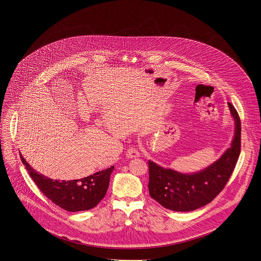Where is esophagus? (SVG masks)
Masks as SVG:
<instances>
[{
	"instance_id": "34e87169",
	"label": "esophagus",
	"mask_w": 261,
	"mask_h": 261,
	"mask_svg": "<svg viewBox=\"0 0 261 261\" xmlns=\"http://www.w3.org/2000/svg\"><path fill=\"white\" fill-rule=\"evenodd\" d=\"M140 156V151L136 148H130L127 149L126 151V158L127 159H135V158H139Z\"/></svg>"
}]
</instances>
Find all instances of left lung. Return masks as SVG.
Masks as SVG:
<instances>
[{
	"label": "left lung",
	"instance_id": "obj_1",
	"mask_svg": "<svg viewBox=\"0 0 261 261\" xmlns=\"http://www.w3.org/2000/svg\"><path fill=\"white\" fill-rule=\"evenodd\" d=\"M228 107L235 122L234 138L229 149L212 165L197 173L183 174L149 161V195L163 207L178 212L193 211L210 203L223 190L236 166L241 146L239 115L230 102Z\"/></svg>",
	"mask_w": 261,
	"mask_h": 261
}]
</instances>
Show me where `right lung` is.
Here are the masks:
<instances>
[{
    "mask_svg": "<svg viewBox=\"0 0 261 261\" xmlns=\"http://www.w3.org/2000/svg\"><path fill=\"white\" fill-rule=\"evenodd\" d=\"M21 160L40 191L54 204L69 212L94 208L106 196L114 169L112 166L80 180L60 182L37 174L23 155H21Z\"/></svg>",
    "mask_w": 261,
    "mask_h": 261,
    "instance_id": "add662e5",
    "label": "right lung"
}]
</instances>
